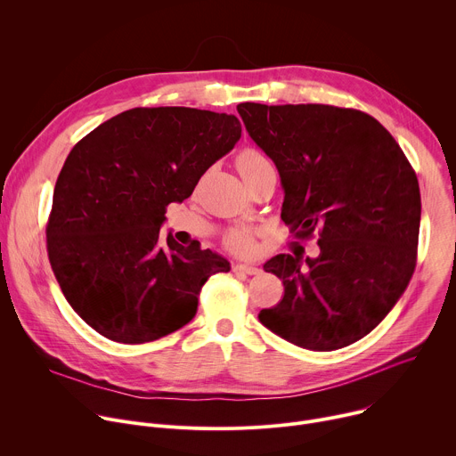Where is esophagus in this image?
Returning <instances> with one entry per match:
<instances>
[{
	"mask_svg": "<svg viewBox=\"0 0 456 456\" xmlns=\"http://www.w3.org/2000/svg\"><path fill=\"white\" fill-rule=\"evenodd\" d=\"M232 271H234V273H241V274H248V276H254V274L262 273V269H257V267H254V265H245V264H234V265H232Z\"/></svg>",
	"mask_w": 456,
	"mask_h": 456,
	"instance_id": "obj_1",
	"label": "esophagus"
}]
</instances>
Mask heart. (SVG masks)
Returning a JSON list of instances; mask_svg holds the SVG:
<instances>
[{
    "label": "heart",
    "mask_w": 456,
    "mask_h": 456,
    "mask_svg": "<svg viewBox=\"0 0 456 456\" xmlns=\"http://www.w3.org/2000/svg\"><path fill=\"white\" fill-rule=\"evenodd\" d=\"M267 160L264 159L262 153H257L256 150H243L238 159H236V167L240 171V175H247L250 173L252 169H256L257 166L265 164ZM252 236H254V231L252 229H247V227H236L232 231H229V234L225 236V243L231 250L238 252V254H247L252 250Z\"/></svg>",
    "instance_id": "b5f03b06"
}]
</instances>
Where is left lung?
Returning <instances> with one entry per match:
<instances>
[{"label": "left lung", "instance_id": "8db88e82", "mask_svg": "<svg viewBox=\"0 0 456 456\" xmlns=\"http://www.w3.org/2000/svg\"><path fill=\"white\" fill-rule=\"evenodd\" d=\"M250 139L278 167L281 220L319 256L264 265L285 296L259 321L315 352L348 346L395 306L417 264L420 189L395 139L371 115L329 104H238Z\"/></svg>", "mask_w": 456, "mask_h": 456}]
</instances>
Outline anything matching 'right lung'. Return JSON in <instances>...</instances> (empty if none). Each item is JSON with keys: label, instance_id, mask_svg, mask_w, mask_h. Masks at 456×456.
<instances>
[{"label": "right lung", "instance_id": "right-lung-1", "mask_svg": "<svg viewBox=\"0 0 456 456\" xmlns=\"http://www.w3.org/2000/svg\"><path fill=\"white\" fill-rule=\"evenodd\" d=\"M241 137L234 115L160 106L122 111L81 139L57 176L46 224L55 280L101 336L142 345L187 324L220 254L160 236L166 208Z\"/></svg>", "mask_w": 456, "mask_h": 456}]
</instances>
